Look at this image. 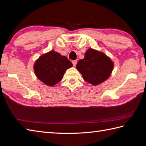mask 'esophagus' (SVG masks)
Here are the masks:
<instances>
[{
  "instance_id": "34e87169",
  "label": "esophagus",
  "mask_w": 146,
  "mask_h": 146,
  "mask_svg": "<svg viewBox=\"0 0 146 146\" xmlns=\"http://www.w3.org/2000/svg\"><path fill=\"white\" fill-rule=\"evenodd\" d=\"M72 63H73V66H75L76 65V63H77V60H73V61H72Z\"/></svg>"
}]
</instances>
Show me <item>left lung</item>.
I'll return each instance as SVG.
<instances>
[{
  "label": "left lung",
  "mask_w": 146,
  "mask_h": 146,
  "mask_svg": "<svg viewBox=\"0 0 146 146\" xmlns=\"http://www.w3.org/2000/svg\"><path fill=\"white\" fill-rule=\"evenodd\" d=\"M114 68V63L104 53L90 48L84 58L78 61L76 69L83 79L93 85H97L109 78Z\"/></svg>",
  "instance_id": "1"
}]
</instances>
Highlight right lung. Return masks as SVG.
<instances>
[{"mask_svg":"<svg viewBox=\"0 0 146 146\" xmlns=\"http://www.w3.org/2000/svg\"><path fill=\"white\" fill-rule=\"evenodd\" d=\"M73 64L65 56L52 50L39 57L34 64L36 77L43 83L53 86L62 80L67 69Z\"/></svg>","mask_w":146,"mask_h":146,"instance_id":"add662e5","label":"right lung"}]
</instances>
